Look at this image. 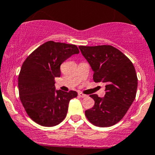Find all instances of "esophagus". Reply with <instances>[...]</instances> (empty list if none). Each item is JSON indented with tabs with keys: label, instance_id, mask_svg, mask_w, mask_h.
<instances>
[{
	"label": "esophagus",
	"instance_id": "obj_1",
	"mask_svg": "<svg viewBox=\"0 0 155 155\" xmlns=\"http://www.w3.org/2000/svg\"><path fill=\"white\" fill-rule=\"evenodd\" d=\"M79 96L81 98H84V97H87V94H83V93H81V92H79Z\"/></svg>",
	"mask_w": 155,
	"mask_h": 155
}]
</instances>
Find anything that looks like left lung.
Wrapping results in <instances>:
<instances>
[{
    "mask_svg": "<svg viewBox=\"0 0 155 155\" xmlns=\"http://www.w3.org/2000/svg\"><path fill=\"white\" fill-rule=\"evenodd\" d=\"M94 74V82L105 85L103 98L90 94L94 105L85 111L91 124L108 127L118 123L131 107L137 94L138 79L133 63L122 52L111 45L79 46Z\"/></svg>",
    "mask_w": 155,
    "mask_h": 155,
    "instance_id": "1",
    "label": "left lung"
}]
</instances>
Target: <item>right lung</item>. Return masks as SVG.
<instances>
[{
  "label": "right lung",
  "instance_id": "add662e5",
  "mask_svg": "<svg viewBox=\"0 0 155 155\" xmlns=\"http://www.w3.org/2000/svg\"><path fill=\"white\" fill-rule=\"evenodd\" d=\"M79 53L75 45L48 41L24 61L18 79L19 98L35 123L51 127L66 118L69 101L78 94L55 90V78L61 76V63Z\"/></svg>",
  "mask_w": 155,
  "mask_h": 155
}]
</instances>
